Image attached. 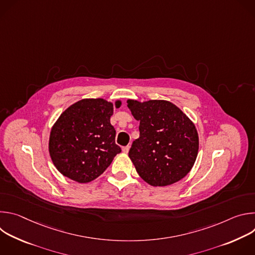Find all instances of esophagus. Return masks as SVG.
Instances as JSON below:
<instances>
[{
	"label": "esophagus",
	"instance_id": "obj_1",
	"mask_svg": "<svg viewBox=\"0 0 255 255\" xmlns=\"http://www.w3.org/2000/svg\"><path fill=\"white\" fill-rule=\"evenodd\" d=\"M129 149H130V146H129V145H127V146H124V147L122 148V151H123L125 154H127V153L129 152Z\"/></svg>",
	"mask_w": 255,
	"mask_h": 255
}]
</instances>
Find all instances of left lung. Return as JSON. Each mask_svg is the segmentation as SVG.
<instances>
[{"mask_svg": "<svg viewBox=\"0 0 255 255\" xmlns=\"http://www.w3.org/2000/svg\"><path fill=\"white\" fill-rule=\"evenodd\" d=\"M127 106L140 122V136L133 141L129 157L141 178L153 187L169 186L184 178L198 155L195 124L168 101L128 100Z\"/></svg>", "mask_w": 255, "mask_h": 255, "instance_id": "left-lung-1", "label": "left lung"}]
</instances>
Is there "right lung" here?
Segmentation results:
<instances>
[{"instance_id": "obj_1", "label": "right lung", "mask_w": 255, "mask_h": 255, "mask_svg": "<svg viewBox=\"0 0 255 255\" xmlns=\"http://www.w3.org/2000/svg\"><path fill=\"white\" fill-rule=\"evenodd\" d=\"M121 101L115 102L120 108ZM114 105L104 99H84L69 106L51 128L48 149L64 176L81 184L100 176L121 152L110 123Z\"/></svg>"}]
</instances>
